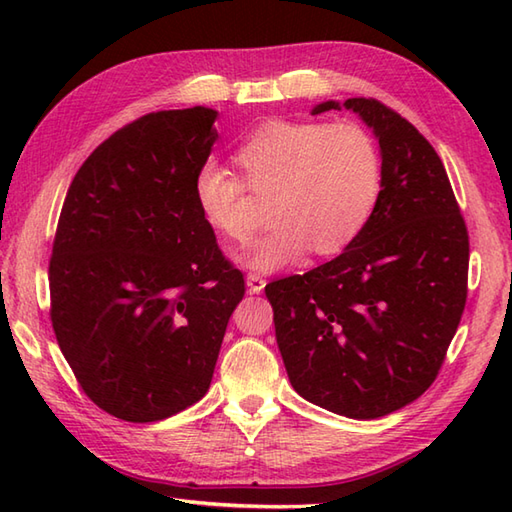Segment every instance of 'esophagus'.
<instances>
[{
	"instance_id": "obj_1",
	"label": "esophagus",
	"mask_w": 512,
	"mask_h": 512,
	"mask_svg": "<svg viewBox=\"0 0 512 512\" xmlns=\"http://www.w3.org/2000/svg\"><path fill=\"white\" fill-rule=\"evenodd\" d=\"M246 288H248L250 295H259V292H262V290L266 288V279H264L262 275L250 273V275L246 277Z\"/></svg>"
}]
</instances>
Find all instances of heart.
Wrapping results in <instances>:
<instances>
[{"label":"heart","instance_id":"obj_1","mask_svg":"<svg viewBox=\"0 0 512 512\" xmlns=\"http://www.w3.org/2000/svg\"><path fill=\"white\" fill-rule=\"evenodd\" d=\"M235 160L244 180L206 162L195 173L200 213L217 233L244 244L255 231L248 189L270 195L273 226L239 257L257 273L299 264L310 250L332 257L363 235L383 195L376 138L358 123L270 121L255 129Z\"/></svg>","mask_w":512,"mask_h":512}]
</instances>
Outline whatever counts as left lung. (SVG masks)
<instances>
[{
    "instance_id": "left-lung-1",
    "label": "left lung",
    "mask_w": 512,
    "mask_h": 512,
    "mask_svg": "<svg viewBox=\"0 0 512 512\" xmlns=\"http://www.w3.org/2000/svg\"><path fill=\"white\" fill-rule=\"evenodd\" d=\"M374 129L385 184L363 235L306 275L266 286L297 394L339 416L374 420L422 396L458 330L469 233L436 149L376 99H347ZM341 110L325 101L312 110Z\"/></svg>"
}]
</instances>
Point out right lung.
Masks as SVG:
<instances>
[{
    "instance_id": "1",
    "label": "right lung",
    "mask_w": 512,
    "mask_h": 512,
    "mask_svg": "<svg viewBox=\"0 0 512 512\" xmlns=\"http://www.w3.org/2000/svg\"><path fill=\"white\" fill-rule=\"evenodd\" d=\"M215 118L198 105L118 129L76 171L59 215L52 330L85 396L127 422L165 420L206 394L246 292L193 193Z\"/></svg>"
}]
</instances>
